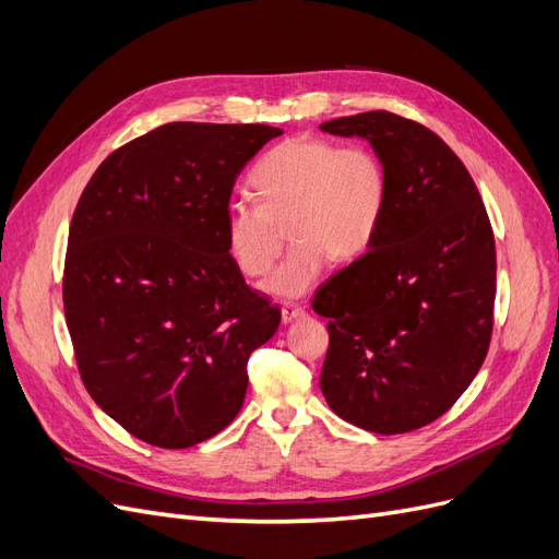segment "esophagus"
Returning a JSON list of instances; mask_svg holds the SVG:
<instances>
[{
  "label": "esophagus",
  "mask_w": 559,
  "mask_h": 559,
  "mask_svg": "<svg viewBox=\"0 0 559 559\" xmlns=\"http://www.w3.org/2000/svg\"><path fill=\"white\" fill-rule=\"evenodd\" d=\"M300 317H306V310H302L300 306H284L282 308V321H284V324H289V321H296Z\"/></svg>",
  "instance_id": "esophagus-1"
}]
</instances>
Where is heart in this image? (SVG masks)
<instances>
[{
    "label": "heart",
    "mask_w": 559,
    "mask_h": 559,
    "mask_svg": "<svg viewBox=\"0 0 559 559\" xmlns=\"http://www.w3.org/2000/svg\"><path fill=\"white\" fill-rule=\"evenodd\" d=\"M257 200L226 207V247L240 273H270L289 224L296 242L263 284L277 298L310 292L331 259L352 261L373 247L389 202V177L373 148L296 134L273 146L251 173Z\"/></svg>",
    "instance_id": "1"
}]
</instances>
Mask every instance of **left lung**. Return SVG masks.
<instances>
[{
  "instance_id": "obj_1",
  "label": "left lung",
  "mask_w": 559,
  "mask_h": 559,
  "mask_svg": "<svg viewBox=\"0 0 559 559\" xmlns=\"http://www.w3.org/2000/svg\"><path fill=\"white\" fill-rule=\"evenodd\" d=\"M321 130L368 140L389 177L373 247L312 300L331 319L321 392L354 427L415 431L452 408L487 357L492 224L464 163L427 126L380 109Z\"/></svg>"
}]
</instances>
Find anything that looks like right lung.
I'll return each instance as SVG.
<instances>
[{"mask_svg": "<svg viewBox=\"0 0 559 559\" xmlns=\"http://www.w3.org/2000/svg\"><path fill=\"white\" fill-rule=\"evenodd\" d=\"M280 134L165 123L111 151L79 198L62 275L79 376L148 445L181 450L226 429L251 352L280 326L224 235L235 179Z\"/></svg>", "mask_w": 559, "mask_h": 559, "instance_id": "1", "label": "right lung"}]
</instances>
